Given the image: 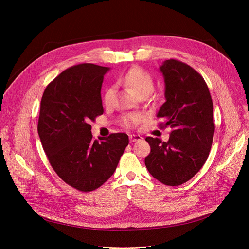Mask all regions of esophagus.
I'll use <instances>...</instances> for the list:
<instances>
[{
	"mask_svg": "<svg viewBox=\"0 0 249 249\" xmlns=\"http://www.w3.org/2000/svg\"><path fill=\"white\" fill-rule=\"evenodd\" d=\"M142 139H143V138H142L140 135H135V134H133V135H130V136H129V140H130L131 143H134V142L140 141V140H142Z\"/></svg>",
	"mask_w": 249,
	"mask_h": 249,
	"instance_id": "1",
	"label": "esophagus"
}]
</instances>
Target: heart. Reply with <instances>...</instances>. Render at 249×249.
I'll use <instances>...</instances> for the list:
<instances>
[{
  "label": "heart",
  "mask_w": 249,
  "mask_h": 249,
  "mask_svg": "<svg viewBox=\"0 0 249 249\" xmlns=\"http://www.w3.org/2000/svg\"><path fill=\"white\" fill-rule=\"evenodd\" d=\"M119 82L126 87H129L139 97L143 95H149L154 88L155 82L152 75L146 70L141 67H134L119 79ZM114 95L113 88L106 89L103 93V102L108 105L112 102ZM141 116L138 114H127L121 118V122L126 127H134L141 120Z\"/></svg>",
  "instance_id": "heart-1"
}]
</instances>
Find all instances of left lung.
I'll use <instances>...</instances> for the list:
<instances>
[{"mask_svg":"<svg viewBox=\"0 0 249 249\" xmlns=\"http://www.w3.org/2000/svg\"><path fill=\"white\" fill-rule=\"evenodd\" d=\"M165 85V102L158 112L170 126L169 140L147 137L151 153L145 159L149 172L160 182L177 186L190 180L206 162L215 133L214 106L203 77L178 60L160 67Z\"/></svg>","mask_w":249,"mask_h":249,"instance_id":"1","label":"left lung"}]
</instances>
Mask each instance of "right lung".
I'll list each match as a JSON object with an SVG mask.
<instances>
[{"mask_svg":"<svg viewBox=\"0 0 249 249\" xmlns=\"http://www.w3.org/2000/svg\"><path fill=\"white\" fill-rule=\"evenodd\" d=\"M109 68L85 63L71 67L45 89L38 135L60 178L80 191L100 187L114 173L129 144L125 133L93 140L90 122L103 113L100 89Z\"/></svg>","mask_w":249,"mask_h":249,"instance_id":"obj_1","label":"right lung"}]
</instances>
